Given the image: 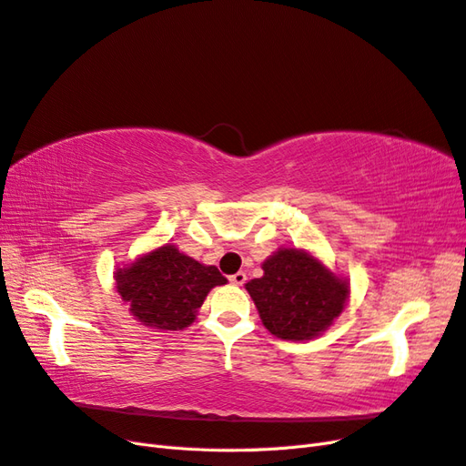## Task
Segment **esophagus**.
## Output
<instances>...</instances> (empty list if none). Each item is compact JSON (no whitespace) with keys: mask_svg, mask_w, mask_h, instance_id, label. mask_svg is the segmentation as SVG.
Wrapping results in <instances>:
<instances>
[{"mask_svg":"<svg viewBox=\"0 0 466 466\" xmlns=\"http://www.w3.org/2000/svg\"><path fill=\"white\" fill-rule=\"evenodd\" d=\"M229 281H231L233 286H243L245 281H247V274L245 272H237V274L229 276Z\"/></svg>","mask_w":466,"mask_h":466,"instance_id":"obj_1","label":"esophagus"}]
</instances>
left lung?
<instances>
[{"label":"left lung","instance_id":"obj_1","mask_svg":"<svg viewBox=\"0 0 466 466\" xmlns=\"http://www.w3.org/2000/svg\"><path fill=\"white\" fill-rule=\"evenodd\" d=\"M245 286L264 327L281 340H311L344 311L348 281L301 248H278Z\"/></svg>","mask_w":466,"mask_h":466}]
</instances>
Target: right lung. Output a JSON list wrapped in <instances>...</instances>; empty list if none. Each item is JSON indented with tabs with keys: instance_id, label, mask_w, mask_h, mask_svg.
I'll list each match as a JSON object with an SVG mask.
<instances>
[{
	"instance_id": "1",
	"label": "right lung",
	"mask_w": 466,
	"mask_h": 466,
	"mask_svg": "<svg viewBox=\"0 0 466 466\" xmlns=\"http://www.w3.org/2000/svg\"><path fill=\"white\" fill-rule=\"evenodd\" d=\"M115 279L136 320L159 330L187 329L209 289L228 284L216 266L182 255L175 245H163L118 268Z\"/></svg>"
}]
</instances>
